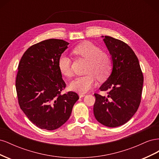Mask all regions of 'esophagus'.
<instances>
[{
    "label": "esophagus",
    "instance_id": "34e87169",
    "mask_svg": "<svg viewBox=\"0 0 159 159\" xmlns=\"http://www.w3.org/2000/svg\"><path fill=\"white\" fill-rule=\"evenodd\" d=\"M85 95L84 94V93H79V96H80V98H83V97H84Z\"/></svg>",
    "mask_w": 159,
    "mask_h": 159
}]
</instances>
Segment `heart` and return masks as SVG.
<instances>
[{
  "instance_id": "heart-1",
  "label": "heart",
  "mask_w": 159,
  "mask_h": 159,
  "mask_svg": "<svg viewBox=\"0 0 159 159\" xmlns=\"http://www.w3.org/2000/svg\"><path fill=\"white\" fill-rule=\"evenodd\" d=\"M74 53L88 60L87 75L77 77L71 81L70 87L79 93H85L92 88L96 81V77L100 81L106 80L112 70V61L110 56L102 52L99 47L89 42H84L75 47ZM58 68L62 75H71V60L65 54L58 59Z\"/></svg>"
}]
</instances>
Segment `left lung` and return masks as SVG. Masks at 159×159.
Returning a JSON list of instances; mask_svg holds the SVG:
<instances>
[{
    "label": "left lung",
    "instance_id": "1",
    "mask_svg": "<svg viewBox=\"0 0 159 159\" xmlns=\"http://www.w3.org/2000/svg\"><path fill=\"white\" fill-rule=\"evenodd\" d=\"M103 42L111 56L112 71L101 85V91L109 90L107 96L95 93L93 113L105 126L116 127L132 118L141 103L143 75L139 60L126 43L103 36Z\"/></svg>",
    "mask_w": 159,
    "mask_h": 159
}]
</instances>
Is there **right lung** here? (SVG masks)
Listing matches in <instances>:
<instances>
[{"instance_id": "obj_1", "label": "right lung", "mask_w": 159, "mask_h": 159, "mask_svg": "<svg viewBox=\"0 0 159 159\" xmlns=\"http://www.w3.org/2000/svg\"><path fill=\"white\" fill-rule=\"evenodd\" d=\"M68 42L48 39L30 46L18 64L16 89L20 109L28 119L42 129L54 130L70 118L79 96L66 88L58 59Z\"/></svg>"}]
</instances>
